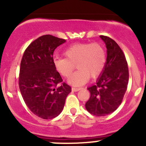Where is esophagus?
Segmentation results:
<instances>
[{"instance_id": "esophagus-1", "label": "esophagus", "mask_w": 146, "mask_h": 146, "mask_svg": "<svg viewBox=\"0 0 146 146\" xmlns=\"http://www.w3.org/2000/svg\"><path fill=\"white\" fill-rule=\"evenodd\" d=\"M80 89H81V88H74V87H73V88H72V91H73V92H78V91L80 90Z\"/></svg>"}]
</instances>
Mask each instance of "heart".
<instances>
[{"label": "heart", "instance_id": "b5f03b06", "mask_svg": "<svg viewBox=\"0 0 146 146\" xmlns=\"http://www.w3.org/2000/svg\"><path fill=\"white\" fill-rule=\"evenodd\" d=\"M64 55L66 57H54L53 64L56 71L65 78L71 75L76 65L78 70L68 80L69 83L74 86L86 83L90 76L98 77L107 61L105 49L98 42L73 44L65 50Z\"/></svg>", "mask_w": 146, "mask_h": 146}]
</instances>
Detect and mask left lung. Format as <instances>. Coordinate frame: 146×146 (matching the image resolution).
<instances>
[{"instance_id":"left-lung-1","label":"left lung","mask_w":146,"mask_h":146,"mask_svg":"<svg viewBox=\"0 0 146 146\" xmlns=\"http://www.w3.org/2000/svg\"><path fill=\"white\" fill-rule=\"evenodd\" d=\"M100 37L107 47V61L96 83L88 88L90 98L85 108L93 115L103 117L115 111L122 102L129 74L126 57L117 42L104 35Z\"/></svg>"}]
</instances>
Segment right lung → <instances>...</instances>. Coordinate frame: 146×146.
Here are the masks:
<instances>
[{"instance_id":"add662e5","label":"right lung","mask_w":146,"mask_h":146,"mask_svg":"<svg viewBox=\"0 0 146 146\" xmlns=\"http://www.w3.org/2000/svg\"><path fill=\"white\" fill-rule=\"evenodd\" d=\"M64 42L65 39L50 35L39 36L28 46L20 63L22 96L30 111L44 119L59 115L71 92L53 64L54 50Z\"/></svg>"}]
</instances>
